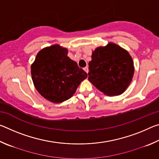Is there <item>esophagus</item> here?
<instances>
[{
  "label": "esophagus",
  "instance_id": "34e87169",
  "mask_svg": "<svg viewBox=\"0 0 159 159\" xmlns=\"http://www.w3.org/2000/svg\"><path fill=\"white\" fill-rule=\"evenodd\" d=\"M83 70H84V71L86 72V73H88V66H85V68H83Z\"/></svg>",
  "mask_w": 159,
  "mask_h": 159
}]
</instances>
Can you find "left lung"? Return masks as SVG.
<instances>
[{
    "instance_id": "left-lung-1",
    "label": "left lung",
    "mask_w": 159,
    "mask_h": 159,
    "mask_svg": "<svg viewBox=\"0 0 159 159\" xmlns=\"http://www.w3.org/2000/svg\"><path fill=\"white\" fill-rule=\"evenodd\" d=\"M88 80L107 96L120 95L130 84L134 68L127 50L114 43L93 51Z\"/></svg>"
}]
</instances>
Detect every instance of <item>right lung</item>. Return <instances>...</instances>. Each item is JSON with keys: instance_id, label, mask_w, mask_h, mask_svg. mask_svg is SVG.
<instances>
[{"instance_id": "1", "label": "right lung", "mask_w": 159, "mask_h": 159, "mask_svg": "<svg viewBox=\"0 0 159 159\" xmlns=\"http://www.w3.org/2000/svg\"><path fill=\"white\" fill-rule=\"evenodd\" d=\"M68 50L58 44L39 51L31 66L32 80L45 99L61 103L74 95L88 74L68 56Z\"/></svg>"}]
</instances>
